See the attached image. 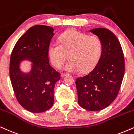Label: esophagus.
Here are the masks:
<instances>
[{"label": "esophagus", "instance_id": "obj_1", "mask_svg": "<svg viewBox=\"0 0 134 134\" xmlns=\"http://www.w3.org/2000/svg\"><path fill=\"white\" fill-rule=\"evenodd\" d=\"M69 75V74L62 73V74H60V76L62 77H65V76H66V75Z\"/></svg>", "mask_w": 134, "mask_h": 134}]
</instances>
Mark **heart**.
<instances>
[{
	"instance_id": "obj_1",
	"label": "heart",
	"mask_w": 134,
	"mask_h": 134,
	"mask_svg": "<svg viewBox=\"0 0 134 134\" xmlns=\"http://www.w3.org/2000/svg\"><path fill=\"white\" fill-rule=\"evenodd\" d=\"M59 43H50L48 56L52 65L60 68L69 54L70 60L64 67L65 71H88L96 65L101 57L102 44L96 36L70 30L61 35Z\"/></svg>"
}]
</instances>
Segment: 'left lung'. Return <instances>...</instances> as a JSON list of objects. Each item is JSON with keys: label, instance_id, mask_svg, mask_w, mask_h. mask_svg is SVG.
I'll return each mask as SVG.
<instances>
[{"label": "left lung", "instance_id": "1", "mask_svg": "<svg viewBox=\"0 0 134 134\" xmlns=\"http://www.w3.org/2000/svg\"><path fill=\"white\" fill-rule=\"evenodd\" d=\"M89 31L100 40L102 52L94 68L75 81L78 104L89 111H99L110 105L120 90L125 70L122 47L110 30L104 28Z\"/></svg>", "mask_w": 134, "mask_h": 134}]
</instances>
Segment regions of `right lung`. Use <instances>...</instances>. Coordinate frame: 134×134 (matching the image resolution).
Here are the masks:
<instances>
[{"instance_id": "right-lung-1", "label": "right lung", "mask_w": 134, "mask_h": 134, "mask_svg": "<svg viewBox=\"0 0 134 134\" xmlns=\"http://www.w3.org/2000/svg\"><path fill=\"white\" fill-rule=\"evenodd\" d=\"M51 26L37 25L30 27L16 43L10 61V78L17 100L24 109L33 113L49 110L54 104L55 85L60 79L49 64L48 47L54 35ZM31 63L28 72L21 64Z\"/></svg>"}]
</instances>
